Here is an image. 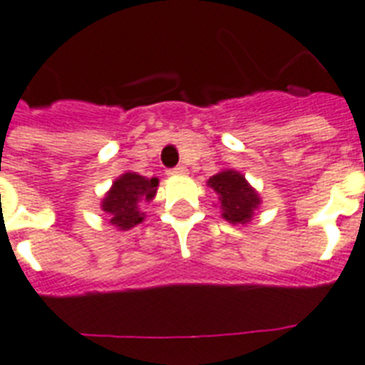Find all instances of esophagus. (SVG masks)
Masks as SVG:
<instances>
[{
  "label": "esophagus",
  "instance_id": "34e87169",
  "mask_svg": "<svg viewBox=\"0 0 365 365\" xmlns=\"http://www.w3.org/2000/svg\"><path fill=\"white\" fill-rule=\"evenodd\" d=\"M168 174H174V176H180V174H187V168H185L183 164H180V166H176V168H172Z\"/></svg>",
  "mask_w": 365,
  "mask_h": 365
}]
</instances>
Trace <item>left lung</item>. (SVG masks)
Segmentation results:
<instances>
[{
    "instance_id": "1",
    "label": "left lung",
    "mask_w": 365,
    "mask_h": 365,
    "mask_svg": "<svg viewBox=\"0 0 365 365\" xmlns=\"http://www.w3.org/2000/svg\"><path fill=\"white\" fill-rule=\"evenodd\" d=\"M208 185L216 191L222 208V216L230 224H247L260 205V197L250 183L245 180L243 174L237 170L218 172L208 180Z\"/></svg>"
}]
</instances>
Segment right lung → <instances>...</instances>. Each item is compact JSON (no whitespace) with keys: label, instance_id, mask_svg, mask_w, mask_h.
I'll return each instance as SVG.
<instances>
[{"label":"right lung","instance_id":"right-lung-1","mask_svg":"<svg viewBox=\"0 0 365 365\" xmlns=\"http://www.w3.org/2000/svg\"><path fill=\"white\" fill-rule=\"evenodd\" d=\"M157 178L139 176L135 172H126L115 180L113 187L108 189L101 208L108 214V222L118 230H130L143 222L145 214L139 210V202L153 201L157 195Z\"/></svg>","mask_w":365,"mask_h":365}]
</instances>
